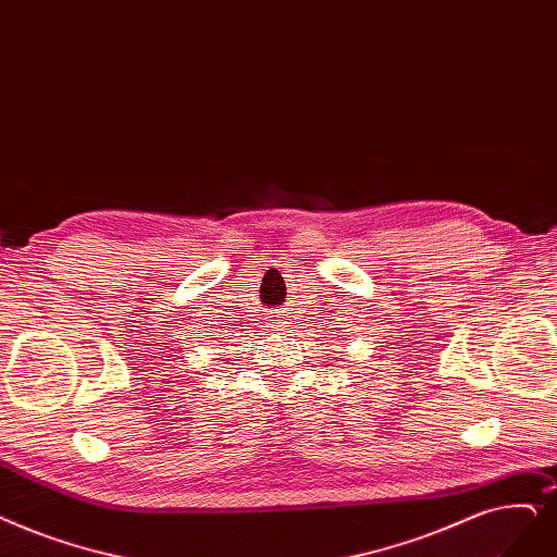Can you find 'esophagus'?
<instances>
[{
  "mask_svg": "<svg viewBox=\"0 0 557 557\" xmlns=\"http://www.w3.org/2000/svg\"><path fill=\"white\" fill-rule=\"evenodd\" d=\"M284 317H286V313H282V317H277V323H275V330H277V332H282V334H284V332H288V323H286V319H284Z\"/></svg>",
  "mask_w": 557,
  "mask_h": 557,
  "instance_id": "34e87169",
  "label": "esophagus"
}]
</instances>
